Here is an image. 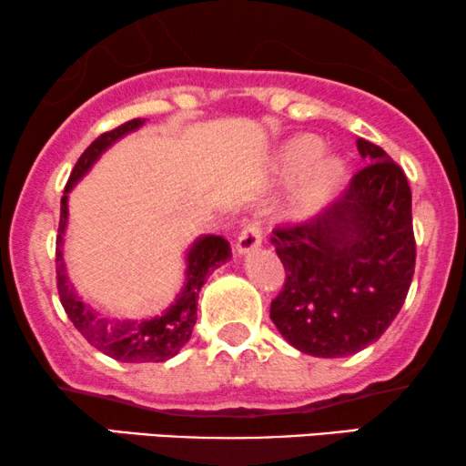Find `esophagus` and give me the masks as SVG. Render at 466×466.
Listing matches in <instances>:
<instances>
[{"label": "esophagus", "mask_w": 466, "mask_h": 466, "mask_svg": "<svg viewBox=\"0 0 466 466\" xmlns=\"http://www.w3.org/2000/svg\"><path fill=\"white\" fill-rule=\"evenodd\" d=\"M261 241H263L261 225H258L257 220L246 222L238 238V244H235V248H238V255H250V252H255L257 248L261 246Z\"/></svg>", "instance_id": "34e87169"}]
</instances>
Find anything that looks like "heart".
I'll list each match as a JSON object with an SVG mask.
<instances>
[{
	"label": "heart",
	"instance_id": "1",
	"mask_svg": "<svg viewBox=\"0 0 466 466\" xmlns=\"http://www.w3.org/2000/svg\"><path fill=\"white\" fill-rule=\"evenodd\" d=\"M323 143L317 137L301 135L282 147L280 168L285 175H304L289 203V214L306 218L331 201L340 190L347 165L338 156H323Z\"/></svg>",
	"mask_w": 466,
	"mask_h": 466
}]
</instances>
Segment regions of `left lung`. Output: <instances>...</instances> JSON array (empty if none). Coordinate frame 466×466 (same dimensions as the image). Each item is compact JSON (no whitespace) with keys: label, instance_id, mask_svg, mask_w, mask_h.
Segmentation results:
<instances>
[{"label":"left lung","instance_id":"1","mask_svg":"<svg viewBox=\"0 0 466 466\" xmlns=\"http://www.w3.org/2000/svg\"><path fill=\"white\" fill-rule=\"evenodd\" d=\"M368 165L323 214L274 228L287 280L269 317L314 358H344L377 342L407 299L415 238L407 175L379 145L358 138Z\"/></svg>","mask_w":466,"mask_h":466}]
</instances>
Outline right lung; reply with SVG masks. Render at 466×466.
<instances>
[{
	"label": "right lung",
	"mask_w": 466,
	"mask_h": 466,
	"mask_svg": "<svg viewBox=\"0 0 466 466\" xmlns=\"http://www.w3.org/2000/svg\"><path fill=\"white\" fill-rule=\"evenodd\" d=\"M145 119H130L111 132H105L89 145L81 158L72 168L68 184L62 197V214H59L57 228V250H56V271H57V291L62 306L72 325L81 331L83 338L108 358L126 361V364H147V361H167L181 351L190 340L192 328L197 323V299L198 291L208 280V276L216 268L231 257V246L220 235H203L190 246L186 257V282L177 299L167 308L160 317L143 319V321H119V319L102 317L92 306L83 304L75 287L66 276L64 265V233L68 227V192L78 179L86 175L102 152H106L115 141L141 128Z\"/></svg>",
	"instance_id": "right-lung-1"
}]
</instances>
